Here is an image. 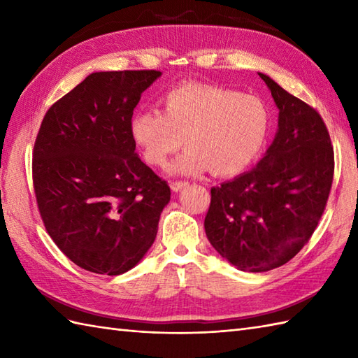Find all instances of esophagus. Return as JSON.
<instances>
[{"mask_svg": "<svg viewBox=\"0 0 358 358\" xmlns=\"http://www.w3.org/2000/svg\"><path fill=\"white\" fill-rule=\"evenodd\" d=\"M185 186H187V181H172V183H171V187H172L173 192L181 191V189H183Z\"/></svg>", "mask_w": 358, "mask_h": 358, "instance_id": "esophagus-1", "label": "esophagus"}]
</instances>
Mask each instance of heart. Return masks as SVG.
I'll use <instances>...</instances> for the list:
<instances>
[{
	"mask_svg": "<svg viewBox=\"0 0 358 358\" xmlns=\"http://www.w3.org/2000/svg\"><path fill=\"white\" fill-rule=\"evenodd\" d=\"M163 113L140 110L131 135L150 166L162 167L183 143L171 172L218 177L245 172L260 157L271 131L268 106L255 95L214 85H181L162 98Z\"/></svg>",
	"mask_w": 358,
	"mask_h": 358,
	"instance_id": "1",
	"label": "heart"
}]
</instances>
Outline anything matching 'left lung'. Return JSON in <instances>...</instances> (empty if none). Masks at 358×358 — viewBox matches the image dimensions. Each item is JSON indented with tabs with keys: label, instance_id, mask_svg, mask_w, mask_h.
I'll use <instances>...</instances> for the list:
<instances>
[{
	"label": "left lung",
	"instance_id": "1",
	"mask_svg": "<svg viewBox=\"0 0 358 358\" xmlns=\"http://www.w3.org/2000/svg\"><path fill=\"white\" fill-rule=\"evenodd\" d=\"M278 132L249 172L210 189L204 229L217 252L240 271L287 263L313 237L329 199L334 148L320 113L268 75Z\"/></svg>",
	"mask_w": 358,
	"mask_h": 358
}]
</instances>
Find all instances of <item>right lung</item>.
I'll list each match as a JSON object with an SVG mask.
<instances>
[{"label": "right lung", "instance_id": "add662e5", "mask_svg": "<svg viewBox=\"0 0 358 358\" xmlns=\"http://www.w3.org/2000/svg\"><path fill=\"white\" fill-rule=\"evenodd\" d=\"M159 71L95 72L53 103L32 152L45 231L80 268L120 275L152 246L167 181L135 154L131 120Z\"/></svg>", "mask_w": 358, "mask_h": 358}]
</instances>
